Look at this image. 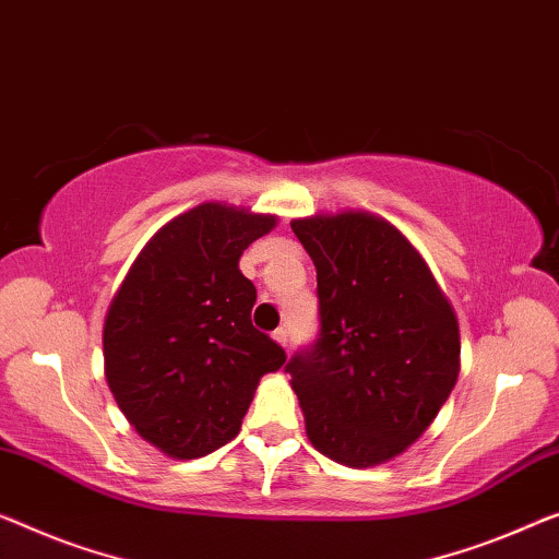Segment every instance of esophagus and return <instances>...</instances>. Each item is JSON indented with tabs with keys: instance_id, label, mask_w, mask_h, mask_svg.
I'll list each match as a JSON object with an SVG mask.
<instances>
[{
	"instance_id": "esophagus-1",
	"label": "esophagus",
	"mask_w": 559,
	"mask_h": 559,
	"mask_svg": "<svg viewBox=\"0 0 559 559\" xmlns=\"http://www.w3.org/2000/svg\"><path fill=\"white\" fill-rule=\"evenodd\" d=\"M273 338H276L281 346H288V331H286V329H276V331H273Z\"/></svg>"
}]
</instances>
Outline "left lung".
I'll list each match as a JSON object with an SVG mask.
<instances>
[{
	"mask_svg": "<svg viewBox=\"0 0 559 559\" xmlns=\"http://www.w3.org/2000/svg\"><path fill=\"white\" fill-rule=\"evenodd\" d=\"M290 228L319 283V338L286 364L306 435L338 464H384L452 394L460 323L424 258L384 218L346 211Z\"/></svg>",
	"mask_w": 559,
	"mask_h": 559,
	"instance_id": "obj_1",
	"label": "left lung"
}]
</instances>
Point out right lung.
Masks as SVG:
<instances>
[{"mask_svg":"<svg viewBox=\"0 0 559 559\" xmlns=\"http://www.w3.org/2000/svg\"><path fill=\"white\" fill-rule=\"evenodd\" d=\"M276 215L200 203L140 251L105 319V377L150 444L195 460L238 435L263 373L286 352L251 323L255 286L238 269Z\"/></svg>","mask_w":559,"mask_h":559,"instance_id":"obj_1","label":"right lung"}]
</instances>
